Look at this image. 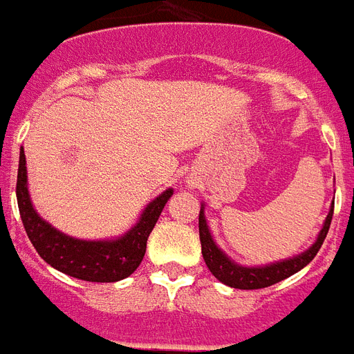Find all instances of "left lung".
<instances>
[{"label":"left lung","mask_w":354,"mask_h":354,"mask_svg":"<svg viewBox=\"0 0 354 354\" xmlns=\"http://www.w3.org/2000/svg\"><path fill=\"white\" fill-rule=\"evenodd\" d=\"M332 215H334V203L330 209L328 216L324 221L319 239L315 241V245L309 251L301 252L294 259L283 260L277 264L264 266V268H243V266L234 264L226 254H224L213 241V237L209 234L207 224H205V216L203 211H200V241H202V254L205 264H207L209 272L215 275L216 279L224 283V285L234 286V288H243V290H254V288H266L272 286L279 281L290 277L296 272H300L301 268L311 262L317 257V252L321 249L324 237L328 234L330 223H332Z\"/></svg>","instance_id":"8db88e82"}]
</instances>
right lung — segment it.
<instances>
[{
	"label": "right lung",
	"mask_w": 354,
	"mask_h": 354,
	"mask_svg": "<svg viewBox=\"0 0 354 354\" xmlns=\"http://www.w3.org/2000/svg\"><path fill=\"white\" fill-rule=\"evenodd\" d=\"M26 154L20 151L17 175V202L20 218L30 241L46 264L58 272L90 281V283H115L138 270L145 257L147 239L158 221L162 209L174 190H166L147 205L139 223L117 241H81L64 236L46 224L32 207L26 187Z\"/></svg>",
	"instance_id": "add662e5"
}]
</instances>
